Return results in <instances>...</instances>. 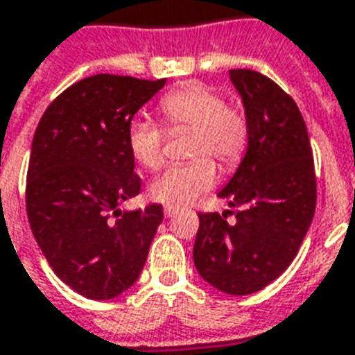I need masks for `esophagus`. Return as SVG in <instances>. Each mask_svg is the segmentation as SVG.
<instances>
[{"label":"esophagus","mask_w":355,"mask_h":355,"mask_svg":"<svg viewBox=\"0 0 355 355\" xmlns=\"http://www.w3.org/2000/svg\"><path fill=\"white\" fill-rule=\"evenodd\" d=\"M175 212H178V208H175V206H170V205L164 206V216H166V218H172Z\"/></svg>","instance_id":"obj_1"}]
</instances>
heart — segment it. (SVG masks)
<instances>
[{
	"label": "heart",
	"instance_id": "heart-1",
	"mask_svg": "<svg viewBox=\"0 0 355 355\" xmlns=\"http://www.w3.org/2000/svg\"><path fill=\"white\" fill-rule=\"evenodd\" d=\"M166 124L191 128L189 155L185 164L168 166L149 185L150 198L170 206L189 205L216 182L214 157L223 168H235L248 145V120L243 110L227 105L223 95L206 84L183 85L168 93L158 105ZM128 149L143 168L162 164V130L137 118L128 125Z\"/></svg>",
	"mask_w": 355,
	"mask_h": 355
}]
</instances>
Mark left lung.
Masks as SVG:
<instances>
[{"label":"left lung","mask_w":355,"mask_h":355,"mask_svg":"<svg viewBox=\"0 0 355 355\" xmlns=\"http://www.w3.org/2000/svg\"><path fill=\"white\" fill-rule=\"evenodd\" d=\"M248 120V145L218 197L233 210L198 214V275L233 296L262 291L291 266L315 212V170L291 95L254 70H230ZM236 214L233 223L227 222Z\"/></svg>","instance_id":"left-lung-1"}]
</instances>
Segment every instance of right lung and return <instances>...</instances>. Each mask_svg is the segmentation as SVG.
I'll return each mask as SVG.
<instances>
[{
    "mask_svg": "<svg viewBox=\"0 0 355 355\" xmlns=\"http://www.w3.org/2000/svg\"><path fill=\"white\" fill-rule=\"evenodd\" d=\"M166 80L95 74L47 107L32 139L26 214L47 262L72 291L110 300L139 279L162 206L120 210L141 180L128 125Z\"/></svg>",
    "mask_w": 355,
    "mask_h": 355,
    "instance_id": "obj_1",
    "label": "right lung"
}]
</instances>
